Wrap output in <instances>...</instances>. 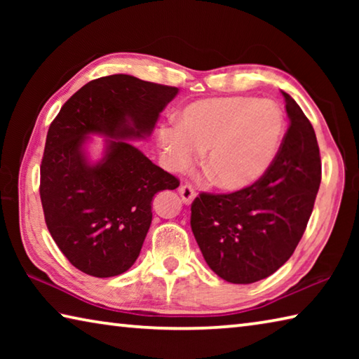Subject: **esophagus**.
Returning a JSON list of instances; mask_svg holds the SVG:
<instances>
[{
  "label": "esophagus",
  "mask_w": 359,
  "mask_h": 359,
  "mask_svg": "<svg viewBox=\"0 0 359 359\" xmlns=\"http://www.w3.org/2000/svg\"><path fill=\"white\" fill-rule=\"evenodd\" d=\"M179 193H180L182 201H184V204H187V205H190L194 201V198H196V191H194V188L188 184L182 185L179 188Z\"/></svg>",
  "instance_id": "obj_1"
}]
</instances>
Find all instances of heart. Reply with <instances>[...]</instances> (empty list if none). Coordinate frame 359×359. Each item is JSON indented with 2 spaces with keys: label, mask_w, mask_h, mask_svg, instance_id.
Instances as JSON below:
<instances>
[{
  "label": "heart",
  "mask_w": 359,
  "mask_h": 359,
  "mask_svg": "<svg viewBox=\"0 0 359 359\" xmlns=\"http://www.w3.org/2000/svg\"><path fill=\"white\" fill-rule=\"evenodd\" d=\"M285 135L282 109L269 100L224 96L190 102L175 126L158 130V145L171 171H184L198 151L214 184L228 191L252 187L274 163Z\"/></svg>",
  "instance_id": "obj_1"
}]
</instances>
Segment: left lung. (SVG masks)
<instances>
[{"label":"left lung","mask_w":359,"mask_h":359,"mask_svg":"<svg viewBox=\"0 0 359 359\" xmlns=\"http://www.w3.org/2000/svg\"><path fill=\"white\" fill-rule=\"evenodd\" d=\"M282 95L290 126L263 177L229 194L201 193L191 204V231L205 263L231 283L263 280L287 263L320 188L315 131L297 102Z\"/></svg>","instance_id":"8db88e82"}]
</instances>
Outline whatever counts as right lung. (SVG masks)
<instances>
[{
  "label": "right lung",
  "instance_id": "obj_1",
  "mask_svg": "<svg viewBox=\"0 0 359 359\" xmlns=\"http://www.w3.org/2000/svg\"><path fill=\"white\" fill-rule=\"evenodd\" d=\"M179 88L128 74L95 79L60 109L41 163V203L60 250L93 277L123 274L135 264L151 223V199L179 180L151 163L128 139L151 135ZM90 135L106 137L89 161Z\"/></svg>",
  "mask_w": 359,
  "mask_h": 359
}]
</instances>
